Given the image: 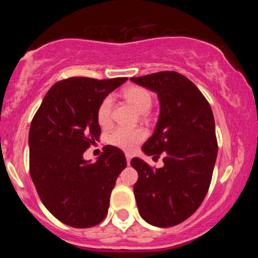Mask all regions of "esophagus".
Returning <instances> with one entry per match:
<instances>
[{"label":"esophagus","instance_id":"34e87169","mask_svg":"<svg viewBox=\"0 0 258 258\" xmlns=\"http://www.w3.org/2000/svg\"><path fill=\"white\" fill-rule=\"evenodd\" d=\"M126 161L127 165H130V162H131V155H130V154H126Z\"/></svg>","mask_w":258,"mask_h":258}]
</instances>
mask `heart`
<instances>
[{"label":"heart","mask_w":258,"mask_h":258,"mask_svg":"<svg viewBox=\"0 0 258 258\" xmlns=\"http://www.w3.org/2000/svg\"><path fill=\"white\" fill-rule=\"evenodd\" d=\"M123 96L141 114H147L153 105V97L150 92L143 87L133 86L123 92ZM111 97H106L100 102L97 109V120L100 126H109L111 122ZM147 137V132L143 128H128L119 126L112 130L108 137V142L112 147L131 152L143 142Z\"/></svg>","instance_id":"heart-1"}]
</instances>
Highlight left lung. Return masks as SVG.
<instances>
[{
    "instance_id": "8db88e82",
    "label": "left lung",
    "mask_w": 258,
    "mask_h": 258,
    "mask_svg": "<svg viewBox=\"0 0 258 258\" xmlns=\"http://www.w3.org/2000/svg\"><path fill=\"white\" fill-rule=\"evenodd\" d=\"M131 81L158 94V123L142 150L154 158L164 155L160 168L131 160L138 172L133 191L139 215L152 226H176L197 211L209 190L218 152L214 114L199 88L176 72Z\"/></svg>"
}]
</instances>
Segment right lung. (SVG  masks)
I'll return each mask as SVG.
<instances>
[{"label":"right lung","mask_w":258,"mask_h":258,"mask_svg":"<svg viewBox=\"0 0 258 258\" xmlns=\"http://www.w3.org/2000/svg\"><path fill=\"white\" fill-rule=\"evenodd\" d=\"M127 78H70L49 88L29 131L30 176L38 197L57 220L70 227L99 224L126 158L105 146L96 162L84 153L98 141L97 109Z\"/></svg>","instance_id":"add662e5"}]
</instances>
